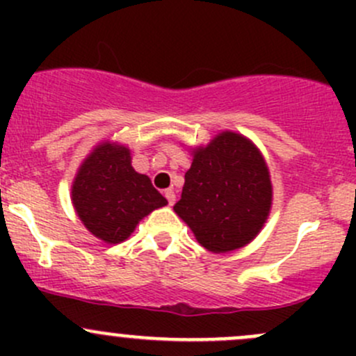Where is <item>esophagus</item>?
<instances>
[{"label": "esophagus", "instance_id": "esophagus-1", "mask_svg": "<svg viewBox=\"0 0 356 356\" xmlns=\"http://www.w3.org/2000/svg\"><path fill=\"white\" fill-rule=\"evenodd\" d=\"M165 198H167V201H168V204H174L175 203V193L172 191V189H167V191H165Z\"/></svg>", "mask_w": 356, "mask_h": 356}]
</instances>
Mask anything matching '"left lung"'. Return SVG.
Wrapping results in <instances>:
<instances>
[{
    "label": "left lung",
    "mask_w": 356,
    "mask_h": 356,
    "mask_svg": "<svg viewBox=\"0 0 356 356\" xmlns=\"http://www.w3.org/2000/svg\"><path fill=\"white\" fill-rule=\"evenodd\" d=\"M174 210L211 253L239 250L257 238L272 207V182L260 149L224 131L193 149Z\"/></svg>",
    "instance_id": "1"
}]
</instances>
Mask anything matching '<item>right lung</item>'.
<instances>
[{"mask_svg": "<svg viewBox=\"0 0 356 356\" xmlns=\"http://www.w3.org/2000/svg\"><path fill=\"white\" fill-rule=\"evenodd\" d=\"M72 203L82 224L102 241L117 245L134 232L139 220L167 200L148 175L131 165V149L99 143L82 161L72 184Z\"/></svg>", "mask_w": 356, "mask_h": 356, "instance_id": "right-lung-1", "label": "right lung"}]
</instances>
